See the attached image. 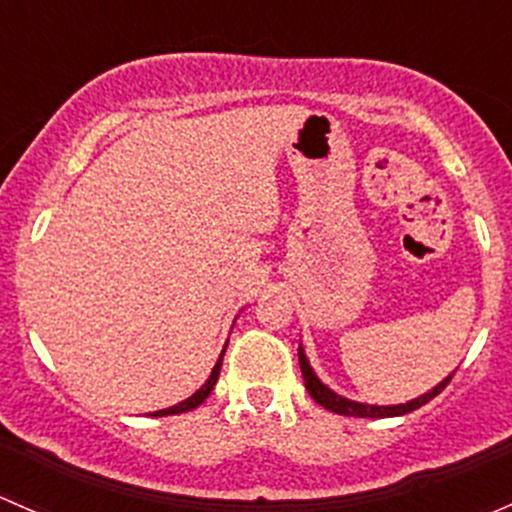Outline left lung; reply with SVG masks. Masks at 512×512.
Wrapping results in <instances>:
<instances>
[{
	"label": "left lung",
	"mask_w": 512,
	"mask_h": 512,
	"mask_svg": "<svg viewBox=\"0 0 512 512\" xmlns=\"http://www.w3.org/2000/svg\"><path fill=\"white\" fill-rule=\"evenodd\" d=\"M298 362H300V372H303V379H305V389H308L310 397H313L315 402L320 404V407H325L328 412H335V414H342V416H360V419H384V416H402V414L414 412V409L424 407L426 402H431V399H434L436 394H439L441 389H444L453 377V372H451L449 377L441 379V382L436 384L434 389H429V392H424L421 397L412 399V402L379 407V404H365V402H355V399L342 397V394L333 392L328 384L320 382L318 374H315L313 367H310L308 357H305L303 345H298Z\"/></svg>",
	"instance_id": "left-lung-1"
}]
</instances>
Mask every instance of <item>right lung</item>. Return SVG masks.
Returning <instances> with one entry per match:
<instances>
[{"instance_id":"obj_1","label":"right lung","mask_w":512,"mask_h":512,"mask_svg":"<svg viewBox=\"0 0 512 512\" xmlns=\"http://www.w3.org/2000/svg\"><path fill=\"white\" fill-rule=\"evenodd\" d=\"M226 345H229V342H226ZM226 345H224V350H221V355H219L217 365H214V370H212V374H209V379H207V382L202 384V387L197 389V392L192 394V397H187V399H184V402L175 404V407L160 409V412H155V414H150V416H170V414H182V412H192V409H197L199 404H202L204 399H207L209 394H212L214 384H217L219 372H221V360H224V352H226Z\"/></svg>"}]
</instances>
